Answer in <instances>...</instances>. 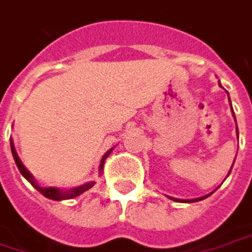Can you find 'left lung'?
Here are the masks:
<instances>
[{"mask_svg": "<svg viewBox=\"0 0 252 252\" xmlns=\"http://www.w3.org/2000/svg\"><path fill=\"white\" fill-rule=\"evenodd\" d=\"M232 110V108H231ZM234 114V112H232ZM237 134H238V128H237ZM229 172H231V170H229ZM208 195H205V197H202V198H197V200H189V201H185V202H195V201H201V200H204V198H207ZM171 200H175V198H171ZM175 201H178V200H175Z\"/></svg>", "mask_w": 252, "mask_h": 252, "instance_id": "1", "label": "left lung"}]
</instances>
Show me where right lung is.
Wrapping results in <instances>:
<instances>
[{
    "mask_svg": "<svg viewBox=\"0 0 252 252\" xmlns=\"http://www.w3.org/2000/svg\"><path fill=\"white\" fill-rule=\"evenodd\" d=\"M11 151H12V157H14V159H15V164H17V167H18V170L20 172L23 174L24 177L31 183V185L34 187V188H37V191H39L44 197H47V198H50V200H55V201H60V200H69V198H75V197H78L80 194L82 192H85L87 189H90L94 183H88V184L81 185V187H78V188H74V189H71V191H67V192H64V191H60L58 188H54V187H50V188H42V187H39L37 185V183L34 181V178H32V175L28 172V170L25 168L23 165V162H21V159L18 158L17 156V153H15V148H14V144H12V140H11ZM112 148L111 150H108L104 157H102V159H101V162H99V171H102V167H104V162H105V159H107V157L111 154Z\"/></svg>",
    "mask_w": 252,
    "mask_h": 252,
    "instance_id": "add662e5",
    "label": "right lung"
}]
</instances>
